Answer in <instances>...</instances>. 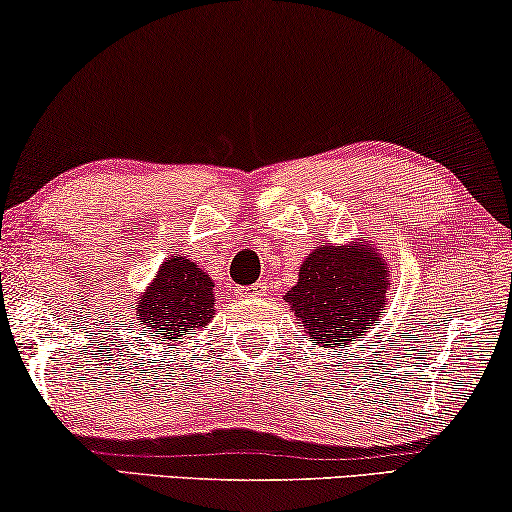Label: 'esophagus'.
Here are the masks:
<instances>
[{
	"instance_id": "34e87169",
	"label": "esophagus",
	"mask_w": 512,
	"mask_h": 512,
	"mask_svg": "<svg viewBox=\"0 0 512 512\" xmlns=\"http://www.w3.org/2000/svg\"><path fill=\"white\" fill-rule=\"evenodd\" d=\"M264 292H266V283H262V280H257V283L248 285L246 290H243V294H246V297H262Z\"/></svg>"
}]
</instances>
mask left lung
Returning <instances> with one entry per match:
<instances>
[{"label":"left lung","mask_w":512,"mask_h":512,"mask_svg":"<svg viewBox=\"0 0 512 512\" xmlns=\"http://www.w3.org/2000/svg\"><path fill=\"white\" fill-rule=\"evenodd\" d=\"M387 287V264L376 250L325 246L306 257L285 301L315 343L336 348L371 329L385 311Z\"/></svg>","instance_id":"left-lung-1"}]
</instances>
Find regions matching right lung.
I'll return each instance as SVG.
<instances>
[{
	"mask_svg": "<svg viewBox=\"0 0 512 512\" xmlns=\"http://www.w3.org/2000/svg\"><path fill=\"white\" fill-rule=\"evenodd\" d=\"M136 313L143 327L162 331L167 338L201 329L215 315L211 278L192 259L169 257L141 297Z\"/></svg>",
	"mask_w": 512,
	"mask_h": 512,
	"instance_id": "1",
	"label": "right lung"
}]
</instances>
